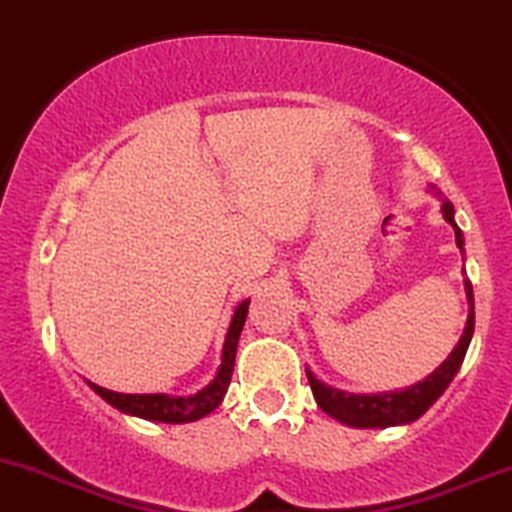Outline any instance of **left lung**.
Listing matches in <instances>:
<instances>
[{
	"instance_id": "1",
	"label": "left lung",
	"mask_w": 512,
	"mask_h": 512,
	"mask_svg": "<svg viewBox=\"0 0 512 512\" xmlns=\"http://www.w3.org/2000/svg\"><path fill=\"white\" fill-rule=\"evenodd\" d=\"M443 217L445 222H450V227L455 230V242H458L460 252H463V232L455 225V207L453 202L443 200ZM465 297H468V322H465V330L460 335L458 345L450 352L448 360L438 367L435 372H430L423 382L418 385H410L405 390H395V393H377V395H352L342 393V390L330 388L325 382L317 380L310 370H307V380H310L312 395H315L320 410H325L330 418L340 420V423L350 425V428H390V425H405L418 420L440 395L445 393L453 377L458 375L460 365L465 360V352H468L470 340H473L475 330V302H473V285L465 277Z\"/></svg>"
}]
</instances>
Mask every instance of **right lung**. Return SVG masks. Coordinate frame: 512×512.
Wrapping results in <instances>:
<instances>
[{
	"label": "right lung",
	"instance_id": "add662e5",
	"mask_svg": "<svg viewBox=\"0 0 512 512\" xmlns=\"http://www.w3.org/2000/svg\"><path fill=\"white\" fill-rule=\"evenodd\" d=\"M247 307L250 300H242L235 307V315H232L230 330L225 335V345H222V365L217 370L215 380L202 388L200 393L187 395V398H172V395H124L114 393V390L99 388L94 382H89V388L99 395L102 400H107L112 408L122 410L127 415H137V418L145 420H157V423H192V420H200L205 415H210L217 405L225 398L227 388H230L232 380V367H235V355H237V342H240V332L245 327Z\"/></svg>",
	"mask_w": 512,
	"mask_h": 512
}]
</instances>
